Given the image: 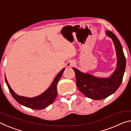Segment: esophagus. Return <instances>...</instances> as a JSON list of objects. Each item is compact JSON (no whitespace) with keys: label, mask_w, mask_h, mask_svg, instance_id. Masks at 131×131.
I'll list each match as a JSON object with an SVG mask.
<instances>
[{"label":"esophagus","mask_w":131,"mask_h":131,"mask_svg":"<svg viewBox=\"0 0 131 131\" xmlns=\"http://www.w3.org/2000/svg\"><path fill=\"white\" fill-rule=\"evenodd\" d=\"M74 65V61H68L67 63H66V66H67L68 68H70V67H72Z\"/></svg>","instance_id":"esophagus-1"}]
</instances>
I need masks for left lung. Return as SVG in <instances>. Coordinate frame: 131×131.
<instances>
[{
    "instance_id": "1",
    "label": "left lung",
    "mask_w": 131,
    "mask_h": 131,
    "mask_svg": "<svg viewBox=\"0 0 131 131\" xmlns=\"http://www.w3.org/2000/svg\"><path fill=\"white\" fill-rule=\"evenodd\" d=\"M106 34L113 41L117 58V68L111 76L98 78L73 68L78 89L85 96L94 100L105 99L116 92L122 83L125 69L126 59L120 41L111 31L107 30Z\"/></svg>"
}]
</instances>
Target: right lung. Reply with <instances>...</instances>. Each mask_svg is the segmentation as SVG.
Here are the masks:
<instances>
[{
	"label": "right lung",
	"instance_id": "add662e5",
	"mask_svg": "<svg viewBox=\"0 0 131 131\" xmlns=\"http://www.w3.org/2000/svg\"><path fill=\"white\" fill-rule=\"evenodd\" d=\"M65 69L63 68L59 72V73L55 77L52 84H51L50 87L45 92L42 93L39 96L31 97V98L19 96L18 95L15 94L8 84L6 76L5 81L13 97L18 103L25 106V107L32 108V109L41 110L48 107V106L54 102L57 95V84L58 83V81L61 77Z\"/></svg>",
	"mask_w": 131,
	"mask_h": 131
}]
</instances>
